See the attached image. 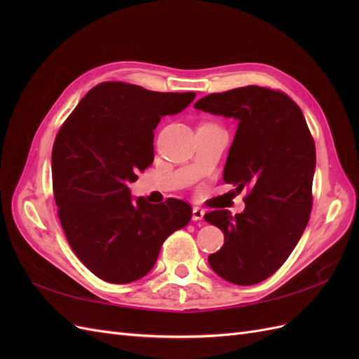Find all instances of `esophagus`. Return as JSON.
Listing matches in <instances>:
<instances>
[{
	"instance_id": "34e87169",
	"label": "esophagus",
	"mask_w": 359,
	"mask_h": 359,
	"mask_svg": "<svg viewBox=\"0 0 359 359\" xmlns=\"http://www.w3.org/2000/svg\"><path fill=\"white\" fill-rule=\"evenodd\" d=\"M203 215H205V211H203L202 208H199V206H194V208H193V214H191V219H193L194 222H198V220H202V219H203Z\"/></svg>"
}]
</instances>
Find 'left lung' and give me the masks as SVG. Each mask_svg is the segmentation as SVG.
I'll use <instances>...</instances> for the list:
<instances>
[{
	"label": "left lung",
	"instance_id": "8db88e82",
	"mask_svg": "<svg viewBox=\"0 0 359 359\" xmlns=\"http://www.w3.org/2000/svg\"><path fill=\"white\" fill-rule=\"evenodd\" d=\"M194 107L236 119L223 180L250 190L241 214H205L224 233L208 262L233 285L260 283L285 264L310 219L316 148L306 118L286 94L256 85L210 94Z\"/></svg>",
	"mask_w": 359,
	"mask_h": 359
}]
</instances>
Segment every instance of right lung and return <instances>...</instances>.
I'll use <instances>...</instances> for the list:
<instances>
[{"mask_svg":"<svg viewBox=\"0 0 359 359\" xmlns=\"http://www.w3.org/2000/svg\"><path fill=\"white\" fill-rule=\"evenodd\" d=\"M194 93H157L103 82L62 124L52 148L53 196L74 255L107 283L147 276L161 244L191 219L187 202L132 198L128 184L153 165L160 119L193 102Z\"/></svg>","mask_w":359,"mask_h":359,"instance_id":"obj_1","label":"right lung"}]
</instances>
